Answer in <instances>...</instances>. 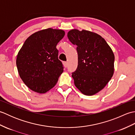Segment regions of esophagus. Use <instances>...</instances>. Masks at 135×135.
I'll return each instance as SVG.
<instances>
[{
	"instance_id": "34e87169",
	"label": "esophagus",
	"mask_w": 135,
	"mask_h": 135,
	"mask_svg": "<svg viewBox=\"0 0 135 135\" xmlns=\"http://www.w3.org/2000/svg\"><path fill=\"white\" fill-rule=\"evenodd\" d=\"M63 64H64V67H65V68H66V67H67V65H68V63H67V62L64 61V62H63Z\"/></svg>"
}]
</instances>
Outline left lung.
<instances>
[{
    "label": "left lung",
    "instance_id": "8db88e82",
    "mask_svg": "<svg viewBox=\"0 0 135 135\" xmlns=\"http://www.w3.org/2000/svg\"><path fill=\"white\" fill-rule=\"evenodd\" d=\"M67 36L77 46L78 67L72 73L74 84L85 95H93L102 90L113 75V51L104 38L90 31L72 30Z\"/></svg>",
    "mask_w": 135,
    "mask_h": 135
}]
</instances>
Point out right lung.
Returning <instances> with one entry per match:
<instances>
[{
  "label": "right lung",
  "instance_id": "obj_1",
  "mask_svg": "<svg viewBox=\"0 0 135 135\" xmlns=\"http://www.w3.org/2000/svg\"><path fill=\"white\" fill-rule=\"evenodd\" d=\"M64 35V31L48 28L33 33L24 43L16 65L20 78L31 90L45 93L56 85L64 68L56 46Z\"/></svg>",
  "mask_w": 135,
  "mask_h": 135
}]
</instances>
